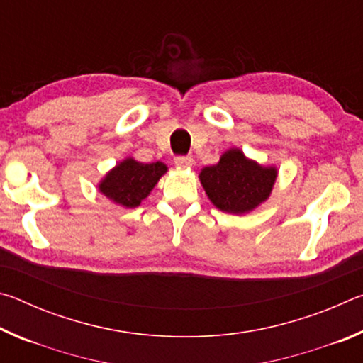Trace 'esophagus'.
Wrapping results in <instances>:
<instances>
[{
    "label": "esophagus",
    "mask_w": 363,
    "mask_h": 363,
    "mask_svg": "<svg viewBox=\"0 0 363 363\" xmlns=\"http://www.w3.org/2000/svg\"><path fill=\"white\" fill-rule=\"evenodd\" d=\"M174 164L179 168H190L194 164V158L187 155V157H176L174 158Z\"/></svg>",
    "instance_id": "obj_1"
}]
</instances>
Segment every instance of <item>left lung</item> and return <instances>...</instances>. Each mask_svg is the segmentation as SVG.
Returning a JSON list of instances; mask_svg holds the SVG:
<instances>
[{
	"mask_svg": "<svg viewBox=\"0 0 363 363\" xmlns=\"http://www.w3.org/2000/svg\"><path fill=\"white\" fill-rule=\"evenodd\" d=\"M200 182L218 210L232 214L253 211L272 192L277 168L262 167L245 157L240 149H230L213 167H205Z\"/></svg>",
	"mask_w": 363,
	"mask_h": 363,
	"instance_id": "8db88e82",
	"label": "left lung"
}]
</instances>
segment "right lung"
<instances>
[{"instance_id": "1", "label": "right lung", "mask_w": 363, "mask_h": 363, "mask_svg": "<svg viewBox=\"0 0 363 363\" xmlns=\"http://www.w3.org/2000/svg\"><path fill=\"white\" fill-rule=\"evenodd\" d=\"M167 171V164L162 162L140 163L128 157L110 169L99 182V192L116 205L136 208L145 196H149Z\"/></svg>"}]
</instances>
